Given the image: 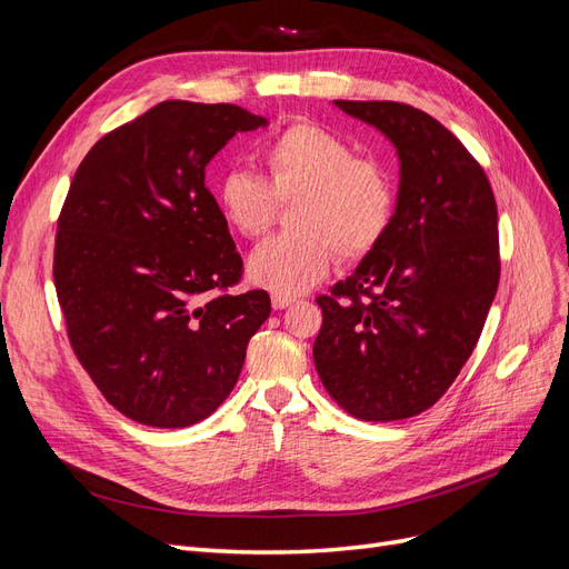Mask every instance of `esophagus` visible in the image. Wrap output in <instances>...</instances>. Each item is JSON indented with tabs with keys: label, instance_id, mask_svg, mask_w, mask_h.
<instances>
[{
	"label": "esophagus",
	"instance_id": "34e87169",
	"mask_svg": "<svg viewBox=\"0 0 569 569\" xmlns=\"http://www.w3.org/2000/svg\"><path fill=\"white\" fill-rule=\"evenodd\" d=\"M291 303H295V299H291V297L272 295V308H274V311H282V308H287V306H291Z\"/></svg>",
	"mask_w": 569,
	"mask_h": 569
}]
</instances>
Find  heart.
<instances>
[{
	"label": "heart",
	"mask_w": 569,
	"mask_h": 569,
	"mask_svg": "<svg viewBox=\"0 0 569 569\" xmlns=\"http://www.w3.org/2000/svg\"><path fill=\"white\" fill-rule=\"evenodd\" d=\"M263 178L230 170L218 206L239 237H263L280 203L295 232L268 239L249 258V278L272 295L297 297L318 284L335 256L360 261L382 244L396 216V180L385 161L358 157L343 137L313 123H291L258 147Z\"/></svg>",
	"instance_id": "b5f03b06"
}]
</instances>
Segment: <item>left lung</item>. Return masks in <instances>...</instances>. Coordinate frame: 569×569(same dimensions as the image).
<instances>
[{
    "label": "left lung",
    "mask_w": 569,
    "mask_h": 569,
    "mask_svg": "<svg viewBox=\"0 0 569 569\" xmlns=\"http://www.w3.org/2000/svg\"><path fill=\"white\" fill-rule=\"evenodd\" d=\"M335 104L389 137L401 184L382 244L316 299V370L349 416L406 420L449 391L485 330L501 278L496 199L437 118L399 101Z\"/></svg>",
    "instance_id": "left-lung-1"
}]
</instances>
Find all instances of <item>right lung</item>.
Segmentation results:
<instances>
[{"label":"right lung","instance_id":"add662e5","mask_svg":"<svg viewBox=\"0 0 569 569\" xmlns=\"http://www.w3.org/2000/svg\"><path fill=\"white\" fill-rule=\"evenodd\" d=\"M266 126L234 104L161 101L88 151L57 220L54 287L71 349L126 418L161 429L209 418L270 316L244 274L206 166Z\"/></svg>","mask_w":569,"mask_h":569}]
</instances>
